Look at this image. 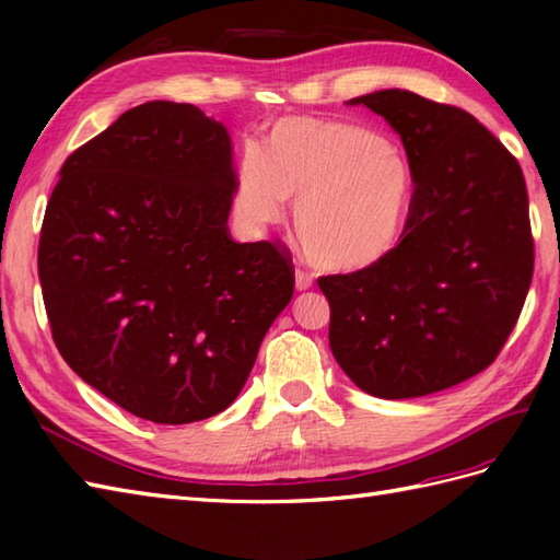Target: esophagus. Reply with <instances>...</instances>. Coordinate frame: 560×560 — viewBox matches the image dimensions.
I'll list each match as a JSON object with an SVG mask.
<instances>
[{"instance_id": "obj_1", "label": "esophagus", "mask_w": 560, "mask_h": 560, "mask_svg": "<svg viewBox=\"0 0 560 560\" xmlns=\"http://www.w3.org/2000/svg\"><path fill=\"white\" fill-rule=\"evenodd\" d=\"M313 287V273H307L305 269H295V289L299 291H307Z\"/></svg>"}]
</instances>
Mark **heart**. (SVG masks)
<instances>
[{"label":"heart","instance_id":"b5f03b06","mask_svg":"<svg viewBox=\"0 0 560 560\" xmlns=\"http://www.w3.org/2000/svg\"><path fill=\"white\" fill-rule=\"evenodd\" d=\"M287 199L307 259L359 271L383 261L407 233L416 173L395 141L343 120L283 117L265 147L237 165L233 207L253 229L277 223Z\"/></svg>","mask_w":560,"mask_h":560}]
</instances>
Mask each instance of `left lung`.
I'll list each match as a JSON object with an SVG mask.
<instances>
[{
  "mask_svg": "<svg viewBox=\"0 0 560 560\" xmlns=\"http://www.w3.org/2000/svg\"><path fill=\"white\" fill-rule=\"evenodd\" d=\"M351 105L395 127L416 201L383 261L317 279L329 301V347L368 395L425 397L486 371L517 325L534 273L525 175L455 105L401 89Z\"/></svg>",
  "mask_w": 560,
  "mask_h": 560,
  "instance_id": "obj_1",
  "label": "left lung"
}]
</instances>
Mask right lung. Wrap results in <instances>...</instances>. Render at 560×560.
<instances>
[{"label": "right lung", "mask_w": 560, "mask_h": 560, "mask_svg": "<svg viewBox=\"0 0 560 560\" xmlns=\"http://www.w3.org/2000/svg\"><path fill=\"white\" fill-rule=\"evenodd\" d=\"M47 201L38 277L55 347L83 383L153 423L231 407L289 305L281 243H235L225 127L151 101L79 147Z\"/></svg>", "instance_id": "right-lung-1"}]
</instances>
